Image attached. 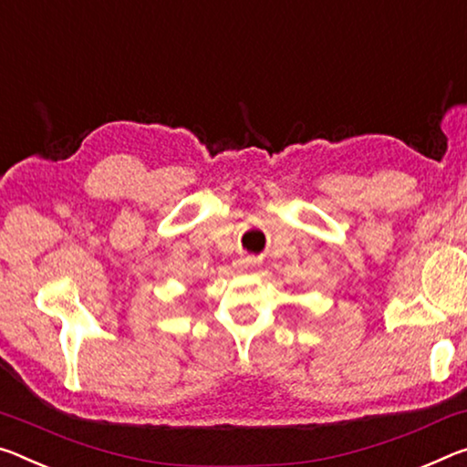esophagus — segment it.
<instances>
[{"label":"esophagus","instance_id":"esophagus-1","mask_svg":"<svg viewBox=\"0 0 467 467\" xmlns=\"http://www.w3.org/2000/svg\"><path fill=\"white\" fill-rule=\"evenodd\" d=\"M241 265H243V268L254 270L255 265H257V260H255V257H243V260H241Z\"/></svg>","mask_w":467,"mask_h":467}]
</instances>
